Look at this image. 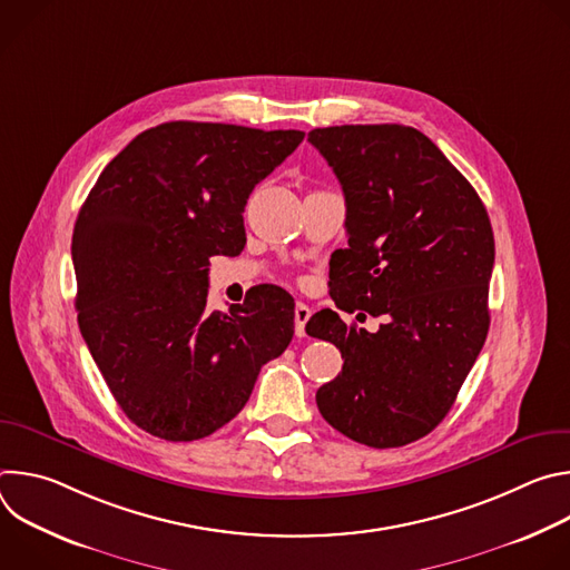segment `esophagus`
<instances>
[{"label":"esophagus","instance_id":"esophagus-1","mask_svg":"<svg viewBox=\"0 0 570 570\" xmlns=\"http://www.w3.org/2000/svg\"><path fill=\"white\" fill-rule=\"evenodd\" d=\"M308 317H311V308L304 302H297L295 304V336L297 338L304 336V327H306Z\"/></svg>","mask_w":570,"mask_h":570}]
</instances>
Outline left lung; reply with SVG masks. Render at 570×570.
<instances>
[{"mask_svg":"<svg viewBox=\"0 0 570 570\" xmlns=\"http://www.w3.org/2000/svg\"><path fill=\"white\" fill-rule=\"evenodd\" d=\"M308 141L330 161L347 205L350 240L332 257V297L341 311L385 315L376 334L332 308L306 322L308 336L334 343L345 358L317 390V409L365 446L411 444L446 417L490 330V216L469 180L411 126L315 128Z\"/></svg>","mask_w":570,"mask_h":570,"instance_id":"1","label":"left lung"}]
</instances>
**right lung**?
I'll list each match as a JSON object with an SVG mask.
<instances>
[{
    "mask_svg": "<svg viewBox=\"0 0 570 570\" xmlns=\"http://www.w3.org/2000/svg\"><path fill=\"white\" fill-rule=\"evenodd\" d=\"M302 130L169 121L137 135L99 176L71 236L78 327L126 417L169 442L240 413L259 370L293 338L291 295L264 284L207 308L214 255L246 246L243 209Z\"/></svg>",
    "mask_w": 570,
    "mask_h": 570,
    "instance_id": "obj_1",
    "label": "right lung"
}]
</instances>
